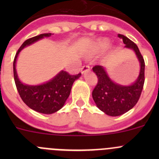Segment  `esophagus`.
I'll list each match as a JSON object with an SVG mask.
<instances>
[{
    "label": "esophagus",
    "instance_id": "34e87169",
    "mask_svg": "<svg viewBox=\"0 0 159 159\" xmlns=\"http://www.w3.org/2000/svg\"><path fill=\"white\" fill-rule=\"evenodd\" d=\"M90 70V66L89 65H84V66L82 67V68H81V73L82 74H84V73H85L86 71H88V70Z\"/></svg>",
    "mask_w": 159,
    "mask_h": 159
}]
</instances>
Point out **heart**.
<instances>
[{
	"mask_svg": "<svg viewBox=\"0 0 159 159\" xmlns=\"http://www.w3.org/2000/svg\"><path fill=\"white\" fill-rule=\"evenodd\" d=\"M108 45H109V41L106 39H102L100 40L97 43L95 46V49L97 51H104V50H105L108 47Z\"/></svg>",
	"mask_w": 159,
	"mask_h": 159,
	"instance_id": "heart-1",
	"label": "heart"
}]
</instances>
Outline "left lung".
Returning a JSON list of instances; mask_svg holds the SVG:
<instances>
[{"mask_svg": "<svg viewBox=\"0 0 159 159\" xmlns=\"http://www.w3.org/2000/svg\"><path fill=\"white\" fill-rule=\"evenodd\" d=\"M125 48L135 52L140 62V73L131 85L123 86L113 82L105 68L95 65L92 70L98 77V83L92 91V98L98 108L110 116H119L131 110L137 104L145 83V61L138 46L125 35L118 34Z\"/></svg>", "mask_w": 159, "mask_h": 159, "instance_id": "1", "label": "left lung"}]
</instances>
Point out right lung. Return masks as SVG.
<instances>
[{
    "label": "right lung",
    "instance_id": "add662e5",
    "mask_svg": "<svg viewBox=\"0 0 159 159\" xmlns=\"http://www.w3.org/2000/svg\"><path fill=\"white\" fill-rule=\"evenodd\" d=\"M51 33L41 34L26 40L16 53L13 63L14 81L22 101L31 109L48 115L57 111L64 106L69 97L74 81L78 79L81 74L71 75L68 72L61 70L48 82L40 85H27L20 82L19 80L15 65L18 54L24 48L44 37L51 36Z\"/></svg>",
    "mask_w": 159,
    "mask_h": 159
}]
</instances>
